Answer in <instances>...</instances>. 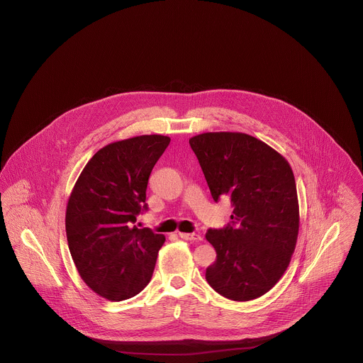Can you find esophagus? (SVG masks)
I'll list each match as a JSON object with an SVG mask.
<instances>
[{"label": "esophagus", "instance_id": "34e87169", "mask_svg": "<svg viewBox=\"0 0 363 363\" xmlns=\"http://www.w3.org/2000/svg\"><path fill=\"white\" fill-rule=\"evenodd\" d=\"M178 234H179V237L182 240H188V241H199V240H202V237L199 234H196V233H178Z\"/></svg>", "mask_w": 363, "mask_h": 363}]
</instances>
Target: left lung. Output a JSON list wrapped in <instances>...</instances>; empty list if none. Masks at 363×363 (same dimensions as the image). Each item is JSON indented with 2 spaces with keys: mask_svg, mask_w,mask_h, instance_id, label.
<instances>
[{
  "mask_svg": "<svg viewBox=\"0 0 363 363\" xmlns=\"http://www.w3.org/2000/svg\"><path fill=\"white\" fill-rule=\"evenodd\" d=\"M189 145L212 198L230 196L233 225L209 230L216 261L206 269L218 294L248 301L272 289L289 267L298 234L296 181L288 160L245 133L209 132Z\"/></svg>",
  "mask_w": 363,
  "mask_h": 363,
  "instance_id": "obj_1",
  "label": "left lung"
}]
</instances>
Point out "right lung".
Instances as JSON below:
<instances>
[{"instance_id":"1","label":"right lung","mask_w":363,"mask_h":363,"mask_svg":"<svg viewBox=\"0 0 363 363\" xmlns=\"http://www.w3.org/2000/svg\"><path fill=\"white\" fill-rule=\"evenodd\" d=\"M169 142L168 136L143 135L102 147L69 198L66 234L75 268L88 288L111 301L145 289L165 241L135 223L147 209L151 169Z\"/></svg>"}]
</instances>
